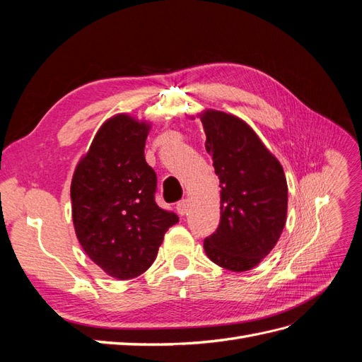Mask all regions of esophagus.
Masks as SVG:
<instances>
[{
    "label": "esophagus",
    "mask_w": 362,
    "mask_h": 362,
    "mask_svg": "<svg viewBox=\"0 0 362 362\" xmlns=\"http://www.w3.org/2000/svg\"><path fill=\"white\" fill-rule=\"evenodd\" d=\"M187 210H189V201H187V199H181V201L177 204V211H178L181 216H184L185 213H187Z\"/></svg>",
    "instance_id": "esophagus-1"
}]
</instances>
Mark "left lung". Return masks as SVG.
Here are the masks:
<instances>
[{"label": "left lung", "instance_id": "8db88e82", "mask_svg": "<svg viewBox=\"0 0 362 362\" xmlns=\"http://www.w3.org/2000/svg\"><path fill=\"white\" fill-rule=\"evenodd\" d=\"M201 120L222 189L221 222L204 240L205 254L223 269L246 272L269 255L286 225V175L242 119L206 110Z\"/></svg>", "mask_w": 362, "mask_h": 362}]
</instances>
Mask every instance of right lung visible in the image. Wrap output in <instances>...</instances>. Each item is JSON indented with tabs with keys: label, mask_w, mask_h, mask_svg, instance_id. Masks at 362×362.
<instances>
[{
	"label": "right lung",
	"mask_w": 362,
	"mask_h": 362,
	"mask_svg": "<svg viewBox=\"0 0 362 362\" xmlns=\"http://www.w3.org/2000/svg\"><path fill=\"white\" fill-rule=\"evenodd\" d=\"M149 125L117 115L98 131L71 184L76 238L96 266L133 279L154 262L178 222L156 202L157 175L145 160Z\"/></svg>",
	"instance_id": "obj_1"
}]
</instances>
